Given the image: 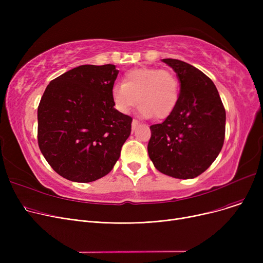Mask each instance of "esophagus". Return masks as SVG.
<instances>
[{
	"label": "esophagus",
	"mask_w": 263,
	"mask_h": 263,
	"mask_svg": "<svg viewBox=\"0 0 263 263\" xmlns=\"http://www.w3.org/2000/svg\"><path fill=\"white\" fill-rule=\"evenodd\" d=\"M139 124H140V121H139V120L133 119V120H132V129L134 130L137 126H139Z\"/></svg>",
	"instance_id": "obj_1"
}]
</instances>
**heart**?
<instances>
[{"label":"heart","instance_id":"1","mask_svg":"<svg viewBox=\"0 0 263 263\" xmlns=\"http://www.w3.org/2000/svg\"><path fill=\"white\" fill-rule=\"evenodd\" d=\"M180 83L166 69L134 68L123 74L122 84L112 88V100L119 112L128 114L139 102L143 116L156 119L168 117L177 106Z\"/></svg>","mask_w":263,"mask_h":263}]
</instances>
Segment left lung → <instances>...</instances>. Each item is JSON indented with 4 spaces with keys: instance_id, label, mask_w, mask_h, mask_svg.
Segmentation results:
<instances>
[{
    "instance_id": "8db88e82",
    "label": "left lung",
    "mask_w": 263,
    "mask_h": 263,
    "mask_svg": "<svg viewBox=\"0 0 263 263\" xmlns=\"http://www.w3.org/2000/svg\"><path fill=\"white\" fill-rule=\"evenodd\" d=\"M180 81V96L174 112L150 126L148 155L164 175L192 179L217 158L225 140L226 112L214 83L185 62L164 59Z\"/></svg>"
}]
</instances>
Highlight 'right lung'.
<instances>
[{"mask_svg":"<svg viewBox=\"0 0 263 263\" xmlns=\"http://www.w3.org/2000/svg\"><path fill=\"white\" fill-rule=\"evenodd\" d=\"M115 65H82L50 82L38 105L41 154L60 176L74 182L104 177L119 159L132 118L116 108Z\"/></svg>","mask_w":263,"mask_h":263,"instance_id":"right-lung-1","label":"right lung"}]
</instances>
